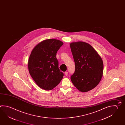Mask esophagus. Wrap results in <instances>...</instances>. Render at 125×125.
I'll list each match as a JSON object with an SVG mask.
<instances>
[{"label": "esophagus", "instance_id": "1", "mask_svg": "<svg viewBox=\"0 0 125 125\" xmlns=\"http://www.w3.org/2000/svg\"><path fill=\"white\" fill-rule=\"evenodd\" d=\"M64 73H65V75L66 76H67L68 75V74H69V73H68V72H65Z\"/></svg>", "mask_w": 125, "mask_h": 125}]
</instances>
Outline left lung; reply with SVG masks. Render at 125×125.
<instances>
[{"label": "left lung", "mask_w": 125, "mask_h": 125, "mask_svg": "<svg viewBox=\"0 0 125 125\" xmlns=\"http://www.w3.org/2000/svg\"><path fill=\"white\" fill-rule=\"evenodd\" d=\"M70 46L75 64L71 81L80 91L88 92L97 86L102 79V59L89 43L79 41L71 43Z\"/></svg>", "instance_id": "8db88e82"}]
</instances>
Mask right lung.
Wrapping results in <instances>:
<instances>
[{
  "mask_svg": "<svg viewBox=\"0 0 125 125\" xmlns=\"http://www.w3.org/2000/svg\"><path fill=\"white\" fill-rule=\"evenodd\" d=\"M63 43L56 39L41 42L31 52L28 70L36 84L42 89L51 90L56 86L64 76L59 69L56 53Z\"/></svg>",
  "mask_w": 125,
  "mask_h": 125,
  "instance_id": "obj_1",
  "label": "right lung"
}]
</instances>
